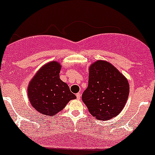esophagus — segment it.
<instances>
[{
    "instance_id": "esophagus-1",
    "label": "esophagus",
    "mask_w": 155,
    "mask_h": 155,
    "mask_svg": "<svg viewBox=\"0 0 155 155\" xmlns=\"http://www.w3.org/2000/svg\"><path fill=\"white\" fill-rule=\"evenodd\" d=\"M76 98H77L78 99H80V98H81V93H80V92H78V93L76 94Z\"/></svg>"
}]
</instances>
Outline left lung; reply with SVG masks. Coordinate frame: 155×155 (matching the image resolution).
Returning <instances> with one entry per match:
<instances>
[{
	"label": "left lung",
	"instance_id": "left-lung-1",
	"mask_svg": "<svg viewBox=\"0 0 155 155\" xmlns=\"http://www.w3.org/2000/svg\"><path fill=\"white\" fill-rule=\"evenodd\" d=\"M129 85L126 78L110 63L98 60L89 67V85L82 99L92 116L108 120L126 104Z\"/></svg>",
	"mask_w": 155,
	"mask_h": 155
}]
</instances>
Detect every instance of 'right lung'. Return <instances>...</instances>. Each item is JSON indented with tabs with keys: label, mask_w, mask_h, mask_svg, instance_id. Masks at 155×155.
<instances>
[{
	"label": "right lung",
	"mask_w": 155,
	"mask_h": 155,
	"mask_svg": "<svg viewBox=\"0 0 155 155\" xmlns=\"http://www.w3.org/2000/svg\"><path fill=\"white\" fill-rule=\"evenodd\" d=\"M61 65L56 61L42 66L29 82L27 95L32 106L43 115L54 116L76 98L60 79Z\"/></svg>",
	"instance_id": "1"
}]
</instances>
